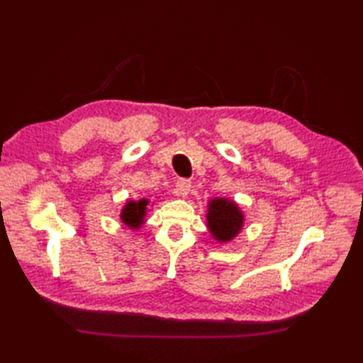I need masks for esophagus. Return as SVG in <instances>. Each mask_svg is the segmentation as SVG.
Listing matches in <instances>:
<instances>
[{
    "label": "esophagus",
    "instance_id": "34e87169",
    "mask_svg": "<svg viewBox=\"0 0 363 363\" xmlns=\"http://www.w3.org/2000/svg\"><path fill=\"white\" fill-rule=\"evenodd\" d=\"M191 187V182L189 179H179L176 182V194L177 196H187Z\"/></svg>",
    "mask_w": 363,
    "mask_h": 363
}]
</instances>
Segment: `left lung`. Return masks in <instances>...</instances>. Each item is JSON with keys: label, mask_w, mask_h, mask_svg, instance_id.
Segmentation results:
<instances>
[{"label": "left lung", "mask_w": 363, "mask_h": 363, "mask_svg": "<svg viewBox=\"0 0 363 363\" xmlns=\"http://www.w3.org/2000/svg\"><path fill=\"white\" fill-rule=\"evenodd\" d=\"M243 212L234 201L226 198H215L207 209V228L212 237L220 243H228L243 228Z\"/></svg>", "instance_id": "1"}]
</instances>
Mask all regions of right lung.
<instances>
[{
  "label": "right lung",
  "mask_w": 363,
  "mask_h": 363,
  "mask_svg": "<svg viewBox=\"0 0 363 363\" xmlns=\"http://www.w3.org/2000/svg\"><path fill=\"white\" fill-rule=\"evenodd\" d=\"M148 199H138V201H128L123 207L120 218L130 229H138L145 223V215L148 211Z\"/></svg>",
  "instance_id": "right-lung-1"
}]
</instances>
